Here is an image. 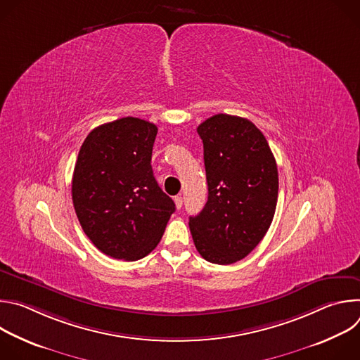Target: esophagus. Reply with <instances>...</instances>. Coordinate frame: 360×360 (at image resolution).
<instances>
[{"instance_id": "obj_1", "label": "esophagus", "mask_w": 360, "mask_h": 360, "mask_svg": "<svg viewBox=\"0 0 360 360\" xmlns=\"http://www.w3.org/2000/svg\"><path fill=\"white\" fill-rule=\"evenodd\" d=\"M175 205H176V208H178V210H181V208H182V196H181V195L175 196Z\"/></svg>"}]
</instances>
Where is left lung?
I'll use <instances>...</instances> for the list:
<instances>
[{
    "label": "left lung",
    "instance_id": "obj_1",
    "mask_svg": "<svg viewBox=\"0 0 360 360\" xmlns=\"http://www.w3.org/2000/svg\"><path fill=\"white\" fill-rule=\"evenodd\" d=\"M203 142L208 200L189 218L203 259L231 265L268 232L278 202V167L264 134L249 120L218 114L198 127Z\"/></svg>",
    "mask_w": 360,
    "mask_h": 360
}]
</instances>
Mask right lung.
I'll list each match as a JSON object with an SVG mask.
<instances>
[{
	"label": "right lung",
	"mask_w": 360,
	"mask_h": 360,
	"mask_svg": "<svg viewBox=\"0 0 360 360\" xmlns=\"http://www.w3.org/2000/svg\"><path fill=\"white\" fill-rule=\"evenodd\" d=\"M157 134V125L125 117L96 127L81 145L71 191L75 214L91 242L111 258H143L175 212L150 167Z\"/></svg>",
	"instance_id": "obj_1"
}]
</instances>
